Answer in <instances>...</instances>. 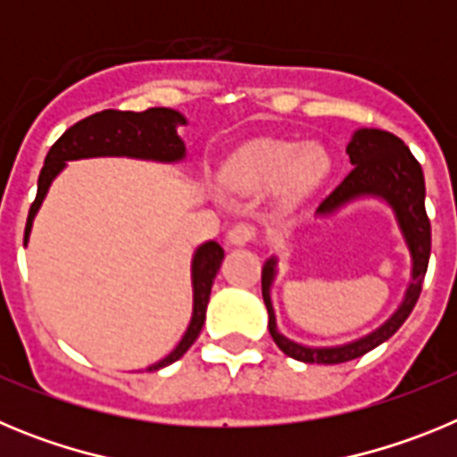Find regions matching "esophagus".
Here are the masks:
<instances>
[{
    "label": "esophagus",
    "mask_w": 457,
    "mask_h": 457,
    "mask_svg": "<svg viewBox=\"0 0 457 457\" xmlns=\"http://www.w3.org/2000/svg\"><path fill=\"white\" fill-rule=\"evenodd\" d=\"M253 237H256V228H253L252 224H247V221H240V224H236L231 231H228L226 242H228L231 247H245V245L253 242Z\"/></svg>",
    "instance_id": "esophagus-1"
}]
</instances>
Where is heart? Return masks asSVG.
I'll list each match as a JSON object with an SVG mask.
<instances>
[{
    "instance_id": "1",
    "label": "heart",
    "mask_w": 457,
    "mask_h": 457,
    "mask_svg": "<svg viewBox=\"0 0 457 457\" xmlns=\"http://www.w3.org/2000/svg\"><path fill=\"white\" fill-rule=\"evenodd\" d=\"M329 171V155L316 141L293 146L288 141L261 139L247 144L224 167V183L245 194L277 187L295 199L316 187Z\"/></svg>"
}]
</instances>
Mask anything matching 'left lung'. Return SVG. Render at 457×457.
I'll list each match as a JSON object with an SVG mask.
<instances>
[{
    "label": "left lung",
    "mask_w": 457,
    "mask_h": 457,
    "mask_svg": "<svg viewBox=\"0 0 457 457\" xmlns=\"http://www.w3.org/2000/svg\"><path fill=\"white\" fill-rule=\"evenodd\" d=\"M345 153L350 155L353 171L343 179V183L334 189L320 205L316 215L327 217L337 212L343 205L353 204L364 196L382 199L394 210L395 221L401 226V233L405 237V245L411 256V281L405 290V300L395 309L394 316L378 327L375 332L357 338V341L332 345V348H309L302 343H295L286 338L277 329V318H274L272 288L274 274H277V258H270L263 265V302L268 306V329L272 334L278 350L288 357L304 361V364H343L350 359H357L361 354L378 348L379 343L394 337L401 329L403 322L411 313L421 295L423 277L428 270V258H430V220L426 215V180H423L421 164L411 155L410 148L391 132L375 130V128H361L353 135Z\"/></svg>",
    "instance_id": "1"
}]
</instances>
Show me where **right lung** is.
<instances>
[{
	"label": "right lung",
	"instance_id": "obj_1",
	"mask_svg": "<svg viewBox=\"0 0 457 457\" xmlns=\"http://www.w3.org/2000/svg\"><path fill=\"white\" fill-rule=\"evenodd\" d=\"M185 116L176 109L151 107L146 112H119V109H104L98 114L87 116L72 128H68L46 157V164L40 169L38 192L29 208L27 226H24V245L29 240L31 224L38 212L40 204L46 199L52 180L63 171L68 160H82V157H137V160H155V162H180L185 157V144L179 137V125H185ZM224 261V249L215 240L204 242L192 256V290L194 306L192 320L180 343L160 359L157 364L146 370H160L164 366L179 361L196 341L201 327L205 322L210 288Z\"/></svg>",
	"mask_w": 457,
	"mask_h": 457
}]
</instances>
